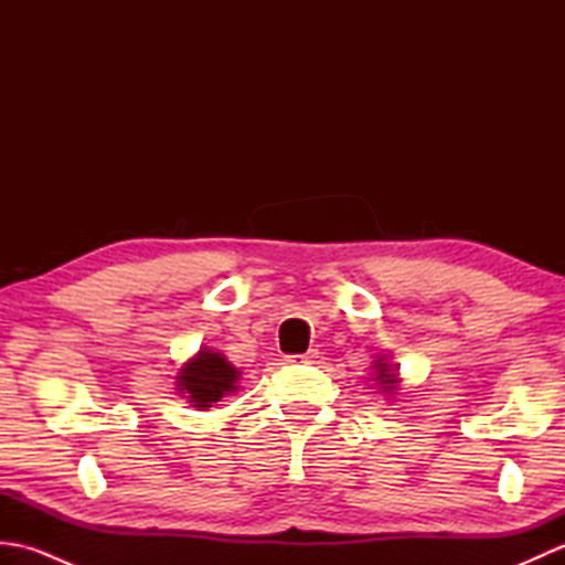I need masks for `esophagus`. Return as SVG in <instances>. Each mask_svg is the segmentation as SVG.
<instances>
[{"label": "esophagus", "instance_id": "1", "mask_svg": "<svg viewBox=\"0 0 565 565\" xmlns=\"http://www.w3.org/2000/svg\"><path fill=\"white\" fill-rule=\"evenodd\" d=\"M318 350H308L306 354H296V356H289L291 364H316L318 362Z\"/></svg>", "mask_w": 565, "mask_h": 565}]
</instances>
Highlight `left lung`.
Listing matches in <instances>:
<instances>
[{
	"mask_svg": "<svg viewBox=\"0 0 565 565\" xmlns=\"http://www.w3.org/2000/svg\"><path fill=\"white\" fill-rule=\"evenodd\" d=\"M374 388L383 395L386 401H393L395 393L401 391V371L398 364L391 362V354H379L374 362H371V374H369Z\"/></svg>",
	"mask_w": 565,
	"mask_h": 565,
	"instance_id": "8db88e82",
	"label": "left lung"
}]
</instances>
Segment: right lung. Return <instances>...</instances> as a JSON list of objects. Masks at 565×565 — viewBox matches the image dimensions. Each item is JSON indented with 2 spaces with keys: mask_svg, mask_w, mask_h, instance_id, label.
<instances>
[{
  "mask_svg": "<svg viewBox=\"0 0 565 565\" xmlns=\"http://www.w3.org/2000/svg\"><path fill=\"white\" fill-rule=\"evenodd\" d=\"M243 371L227 362L225 354L201 347V350L186 359L182 369L177 371L174 386L177 393L186 398L191 407L209 411L215 403H221L225 395H233L239 386L237 381Z\"/></svg>",
  "mask_w": 565,
  "mask_h": 565,
  "instance_id": "add662e5",
  "label": "right lung"
}]
</instances>
